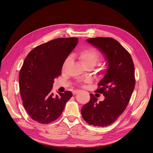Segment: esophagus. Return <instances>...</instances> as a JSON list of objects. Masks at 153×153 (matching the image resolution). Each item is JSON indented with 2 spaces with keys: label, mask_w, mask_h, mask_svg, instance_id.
Instances as JSON below:
<instances>
[{
  "label": "esophagus",
  "mask_w": 153,
  "mask_h": 153,
  "mask_svg": "<svg viewBox=\"0 0 153 153\" xmlns=\"http://www.w3.org/2000/svg\"><path fill=\"white\" fill-rule=\"evenodd\" d=\"M80 91V90H74V91H73V95H75V94H77V93H79Z\"/></svg>",
  "instance_id": "34e87169"
}]
</instances>
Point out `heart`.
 Instances as JSON below:
<instances>
[{"instance_id":"heart-1","label":"heart","mask_w":153,"mask_h":153,"mask_svg":"<svg viewBox=\"0 0 153 153\" xmlns=\"http://www.w3.org/2000/svg\"><path fill=\"white\" fill-rule=\"evenodd\" d=\"M79 59L83 67L88 66V65H94L99 58V54L98 52L93 48H86L80 51L77 54ZM70 57H68L65 61L63 67L67 64L70 60Z\"/></svg>"}]
</instances>
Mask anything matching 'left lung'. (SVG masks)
Segmentation results:
<instances>
[{"label":"left lung","instance_id":"8db88e82","mask_svg":"<svg viewBox=\"0 0 153 153\" xmlns=\"http://www.w3.org/2000/svg\"><path fill=\"white\" fill-rule=\"evenodd\" d=\"M103 55L107 65L103 77L96 91L105 99L90 94V101L83 105L81 113L89 125L106 126L113 123L123 113L135 86L134 66L129 53L119 42L110 37H96L86 40Z\"/></svg>","mask_w":153,"mask_h":153}]
</instances>
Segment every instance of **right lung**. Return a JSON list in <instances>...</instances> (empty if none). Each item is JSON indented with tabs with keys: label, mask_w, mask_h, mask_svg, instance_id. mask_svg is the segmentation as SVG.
Returning a JSON list of instances; mask_svg holds the SVG:
<instances>
[{
	"label": "right lung",
	"mask_w": 153,
	"mask_h": 153,
	"mask_svg": "<svg viewBox=\"0 0 153 153\" xmlns=\"http://www.w3.org/2000/svg\"><path fill=\"white\" fill-rule=\"evenodd\" d=\"M77 42L76 37L57 38L37 46L26 57L19 73V88L24 106L33 120L42 124L56 120L72 97L71 91L54 95L51 90Z\"/></svg>",
	"instance_id": "add662e5"
}]
</instances>
